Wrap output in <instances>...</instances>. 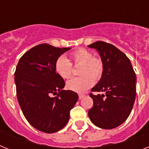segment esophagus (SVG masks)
<instances>
[{
    "mask_svg": "<svg viewBox=\"0 0 149 149\" xmlns=\"http://www.w3.org/2000/svg\"><path fill=\"white\" fill-rule=\"evenodd\" d=\"M84 97V94H78V97H79V100L82 99V98H83Z\"/></svg>",
    "mask_w": 149,
    "mask_h": 149,
    "instance_id": "1",
    "label": "esophagus"
}]
</instances>
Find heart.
I'll use <instances>...</instances> for the list:
<instances>
[{"label":"heart","mask_w":149,"mask_h":149,"mask_svg":"<svg viewBox=\"0 0 149 149\" xmlns=\"http://www.w3.org/2000/svg\"><path fill=\"white\" fill-rule=\"evenodd\" d=\"M70 59L74 65H81V77H74L67 82V88L72 91L82 93L94 85V80L102 77L104 65L101 58L94 57L92 52L80 48L70 53ZM55 72L63 79L69 78L72 74V64L65 56H60L55 62Z\"/></svg>","instance_id":"obj_1"}]
</instances>
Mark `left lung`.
<instances>
[{"instance_id": "left-lung-1", "label": "left lung", "mask_w": 149, "mask_h": 149, "mask_svg": "<svg viewBox=\"0 0 149 149\" xmlns=\"http://www.w3.org/2000/svg\"><path fill=\"white\" fill-rule=\"evenodd\" d=\"M98 51L104 65L103 76L91 89L94 104L88 116L94 125L110 130L126 121L132 111L136 95V77L130 60L112 44L103 41L88 45ZM92 92H104L94 95Z\"/></svg>"}]
</instances>
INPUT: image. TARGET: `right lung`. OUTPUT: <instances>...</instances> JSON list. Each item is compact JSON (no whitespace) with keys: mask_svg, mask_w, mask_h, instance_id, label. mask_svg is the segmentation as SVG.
<instances>
[{"mask_svg":"<svg viewBox=\"0 0 149 149\" xmlns=\"http://www.w3.org/2000/svg\"><path fill=\"white\" fill-rule=\"evenodd\" d=\"M69 49L39 44L23 54L16 68L17 97L22 112L29 123L41 132L61 130L78 100L76 92L63 90L65 81L55 70L56 59Z\"/></svg>","mask_w":149,"mask_h":149,"instance_id":"obj_1","label":"right lung"}]
</instances>
